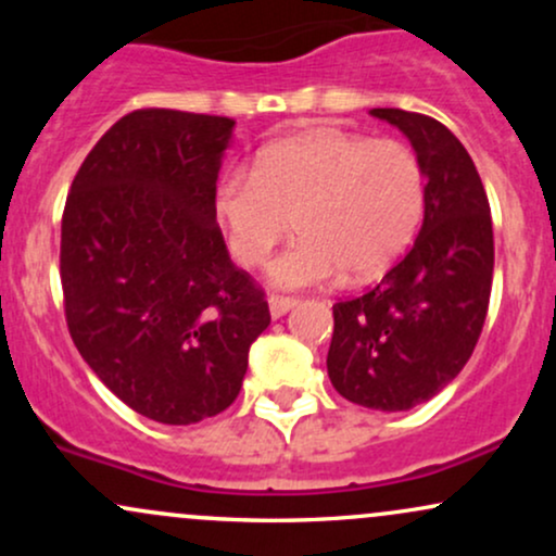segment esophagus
Here are the masks:
<instances>
[{
    "mask_svg": "<svg viewBox=\"0 0 556 556\" xmlns=\"http://www.w3.org/2000/svg\"><path fill=\"white\" fill-rule=\"evenodd\" d=\"M298 305V298H285V295H271L269 298V311H271V318H282L287 311L295 308Z\"/></svg>",
    "mask_w": 556,
    "mask_h": 556,
    "instance_id": "1",
    "label": "esophagus"
}]
</instances>
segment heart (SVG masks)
<instances>
[{
    "mask_svg": "<svg viewBox=\"0 0 556 556\" xmlns=\"http://www.w3.org/2000/svg\"><path fill=\"white\" fill-rule=\"evenodd\" d=\"M214 214L229 253L245 269L269 261L292 227L300 238L271 264L277 287L298 290L368 279L416 240L426 214V172L402 140L314 130L274 140L251 172L216 185Z\"/></svg>",
    "mask_w": 556,
    "mask_h": 556,
    "instance_id": "obj_1",
    "label": "heart"
}]
</instances>
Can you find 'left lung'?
Segmentation results:
<instances>
[{
  "label": "left lung",
  "instance_id": "8db88e82",
  "mask_svg": "<svg viewBox=\"0 0 556 556\" xmlns=\"http://www.w3.org/2000/svg\"><path fill=\"white\" fill-rule=\"evenodd\" d=\"M400 127L426 172V214L381 282L334 303L327 371L344 400L410 410L463 371L486 321L494 277L489 198L465 146L418 112L371 110Z\"/></svg>",
  "mask_w": 556,
  "mask_h": 556
}]
</instances>
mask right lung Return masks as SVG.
<instances>
[{
    "mask_svg": "<svg viewBox=\"0 0 556 556\" xmlns=\"http://www.w3.org/2000/svg\"><path fill=\"white\" fill-rule=\"evenodd\" d=\"M232 127L214 114H125L80 164L62 214L70 337L91 371L156 424L227 410L271 321L216 225Z\"/></svg>",
    "mask_w": 556,
    "mask_h": 556,
    "instance_id": "right-lung-1",
    "label": "right lung"
}]
</instances>
